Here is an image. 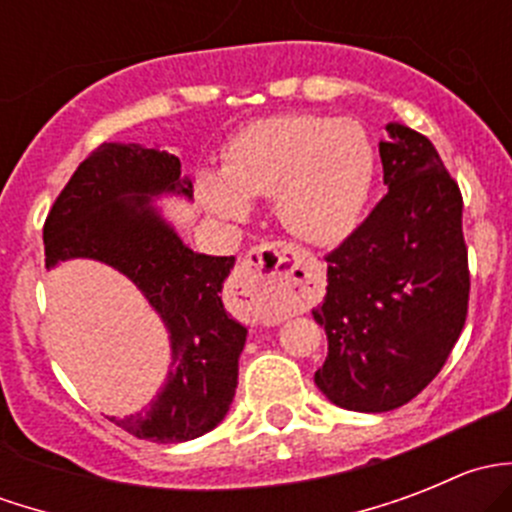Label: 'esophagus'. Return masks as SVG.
I'll list each match as a JSON object with an SVG mask.
<instances>
[{
	"label": "esophagus",
	"instance_id": "obj_1",
	"mask_svg": "<svg viewBox=\"0 0 512 512\" xmlns=\"http://www.w3.org/2000/svg\"><path fill=\"white\" fill-rule=\"evenodd\" d=\"M309 262L312 257L302 247L287 242H265L252 247L240 262L237 287L260 304L282 309L302 292L304 280L309 277Z\"/></svg>",
	"mask_w": 512,
	"mask_h": 512
}]
</instances>
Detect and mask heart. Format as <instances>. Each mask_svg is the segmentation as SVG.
<instances>
[{"label": "heart", "mask_w": 512, "mask_h": 512, "mask_svg": "<svg viewBox=\"0 0 512 512\" xmlns=\"http://www.w3.org/2000/svg\"><path fill=\"white\" fill-rule=\"evenodd\" d=\"M374 178L376 151L359 123L292 113L242 128L223 170H198L195 198L223 223L245 220L250 200L275 198L292 235L329 245L359 223Z\"/></svg>", "instance_id": "heart-1"}]
</instances>
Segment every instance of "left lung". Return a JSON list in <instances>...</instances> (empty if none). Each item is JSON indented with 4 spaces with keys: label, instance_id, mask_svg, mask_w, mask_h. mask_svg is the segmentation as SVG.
Masks as SVG:
<instances>
[{
    "label": "left lung",
    "instance_id": "left-lung-1",
    "mask_svg": "<svg viewBox=\"0 0 512 512\" xmlns=\"http://www.w3.org/2000/svg\"><path fill=\"white\" fill-rule=\"evenodd\" d=\"M389 193L332 255L312 309L329 352L314 384L332 404L384 414L421 394L461 337L468 312L463 198L421 133L386 123Z\"/></svg>",
    "mask_w": 512,
    "mask_h": 512
}]
</instances>
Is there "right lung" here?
Listing matches in <instances>:
<instances>
[{
	"mask_svg": "<svg viewBox=\"0 0 512 512\" xmlns=\"http://www.w3.org/2000/svg\"><path fill=\"white\" fill-rule=\"evenodd\" d=\"M193 200L180 160L141 143H103L76 168L44 225L46 270L94 260L136 285L163 322L168 376L146 409L108 416L136 438L183 443L223 421L237 389L247 327L223 304L235 257L193 252L158 208Z\"/></svg>",
	"mask_w": 512,
	"mask_h": 512,
	"instance_id": "obj_1",
	"label": "right lung"
}]
</instances>
